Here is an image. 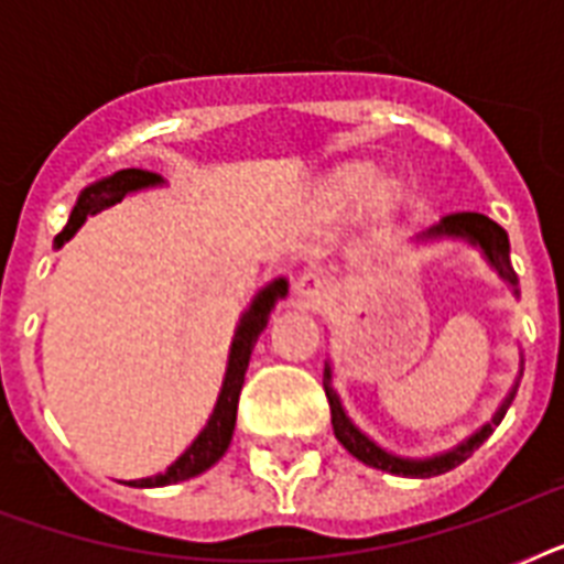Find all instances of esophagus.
Segmentation results:
<instances>
[{"label":"esophagus","mask_w":564,"mask_h":564,"mask_svg":"<svg viewBox=\"0 0 564 564\" xmlns=\"http://www.w3.org/2000/svg\"><path fill=\"white\" fill-rule=\"evenodd\" d=\"M295 295L301 299V304L316 307V304H322L330 295V281L322 272H304L295 281Z\"/></svg>","instance_id":"obj_1"}]
</instances>
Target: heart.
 Listing matches in <instances>:
<instances>
[{"label": "heart", "instance_id": "heart-1", "mask_svg": "<svg viewBox=\"0 0 564 564\" xmlns=\"http://www.w3.org/2000/svg\"><path fill=\"white\" fill-rule=\"evenodd\" d=\"M369 178H371L369 163H354V166L343 170L334 181H330L327 198H330L334 204H339V207H345V204H354L362 193H366V187H369ZM398 198H401V189H398V184H394V181H383V184H377V189H375L377 207L389 210V207H394V204H398Z\"/></svg>", "mask_w": 564, "mask_h": 564}]
</instances>
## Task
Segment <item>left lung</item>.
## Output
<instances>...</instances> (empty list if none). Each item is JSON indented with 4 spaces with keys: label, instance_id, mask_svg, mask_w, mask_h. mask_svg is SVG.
Wrapping results in <instances>:
<instances>
[{
    "label": "left lung",
    "instance_id": "left-lung-1",
    "mask_svg": "<svg viewBox=\"0 0 564 564\" xmlns=\"http://www.w3.org/2000/svg\"><path fill=\"white\" fill-rule=\"evenodd\" d=\"M424 239H438V237H454V239H468L471 246H477L486 254V260L491 263V269L503 278V281L516 290L518 286V274L512 269V260H509V237L507 230L500 228L498 221H491L489 216H482V213H451L445 219L438 221L436 228H430L427 234H421ZM518 295V290H516ZM521 380V375H518ZM518 380L516 386L509 389V394L503 398V403L498 406V412L491 415L489 424H482L474 436H468L463 445H456L454 451H447V454L438 456H427V459H406V456H394L389 451L371 442L362 430L354 427V421L345 415L343 401H339V394L334 392V386H330V366H325V394L327 403H330V421H334V433L336 438L343 442V447L351 456H357L360 463L371 465V468H380V471L398 474V477H436V474H445L451 468H456L459 463H465L468 456L477 451V447L491 436V430L498 427L503 415H507L509 403L516 398L518 392Z\"/></svg>",
    "mask_w": 564,
    "mask_h": 564
}]
</instances>
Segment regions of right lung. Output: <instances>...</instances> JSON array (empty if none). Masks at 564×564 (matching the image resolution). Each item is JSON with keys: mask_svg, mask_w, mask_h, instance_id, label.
<instances>
[{"mask_svg": "<svg viewBox=\"0 0 564 564\" xmlns=\"http://www.w3.org/2000/svg\"><path fill=\"white\" fill-rule=\"evenodd\" d=\"M154 184H161V175H154V172L145 170H122L117 172V175H110V178L90 184V187L78 195V202H75L73 213H69L66 228L55 237V246H64L66 239L82 228L87 216L105 210L110 204L122 202V198H126L128 193H134V189L154 187ZM283 295H286V281L281 278V281L269 283L265 290L257 292V299L251 301V307L242 313V318H239L237 325V334H234V343H230L228 369H225V380H221L219 401L213 406V415L210 421H207V427L195 436L193 445H189L163 474L143 477V480H131L128 486H137V489L172 486V482L189 480L195 474L207 471L213 463H219L221 454L228 451L230 436H234L239 392H242V383H246V369L248 360H251V351H254L257 336L263 334V327L269 325V313H272V307L278 304V299H283Z\"/></svg>", "mask_w": 564, "mask_h": 564, "instance_id": "add662e5", "label": "right lung"}]
</instances>
